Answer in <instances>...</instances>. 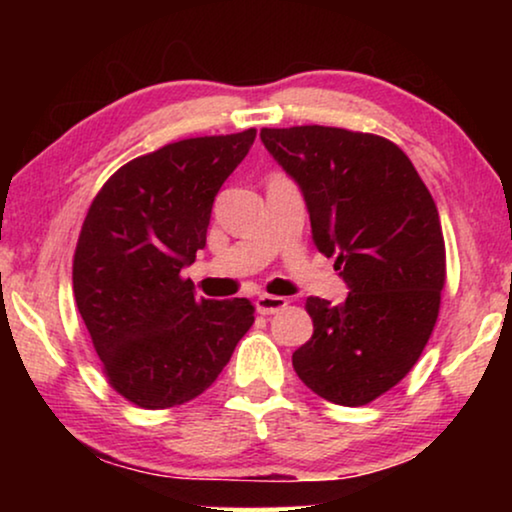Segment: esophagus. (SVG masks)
<instances>
[{
  "label": "esophagus",
  "mask_w": 512,
  "mask_h": 512,
  "mask_svg": "<svg viewBox=\"0 0 512 512\" xmlns=\"http://www.w3.org/2000/svg\"><path fill=\"white\" fill-rule=\"evenodd\" d=\"M286 307V298L282 296H268V293H263V296L256 298V310L261 314H275L279 310H284Z\"/></svg>",
  "instance_id": "esophagus-1"
}]
</instances>
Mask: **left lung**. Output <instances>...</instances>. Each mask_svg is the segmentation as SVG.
<instances>
[{"mask_svg":"<svg viewBox=\"0 0 512 512\" xmlns=\"http://www.w3.org/2000/svg\"><path fill=\"white\" fill-rule=\"evenodd\" d=\"M296 181L312 240L349 286L345 303L307 298L314 333L293 368L314 394L356 408L396 387L422 356L445 286V240L429 188L389 139L324 125L263 128Z\"/></svg>","mask_w":512,"mask_h":512,"instance_id":"obj_1","label":"left lung"}]
</instances>
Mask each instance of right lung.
I'll use <instances>...</instances> for the list:
<instances>
[{
	"instance_id": "1",
	"label": "right lung",
	"mask_w": 512,
	"mask_h": 512,
	"mask_svg": "<svg viewBox=\"0 0 512 512\" xmlns=\"http://www.w3.org/2000/svg\"><path fill=\"white\" fill-rule=\"evenodd\" d=\"M254 139L249 128L167 144L111 174L88 209L74 254L76 307L109 384L139 408L200 396L254 324L247 298H195L181 277Z\"/></svg>"
}]
</instances>
